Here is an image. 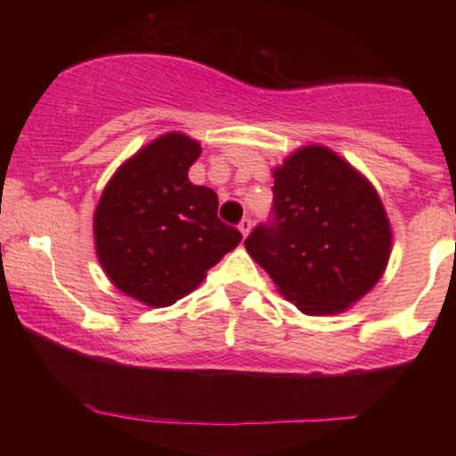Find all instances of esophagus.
<instances>
[{
    "label": "esophagus",
    "instance_id": "obj_1",
    "mask_svg": "<svg viewBox=\"0 0 456 456\" xmlns=\"http://www.w3.org/2000/svg\"><path fill=\"white\" fill-rule=\"evenodd\" d=\"M251 228H253L251 220H248V217H242V222L239 224V230L242 232V236H248V232H251Z\"/></svg>",
    "mask_w": 456,
    "mask_h": 456
}]
</instances>
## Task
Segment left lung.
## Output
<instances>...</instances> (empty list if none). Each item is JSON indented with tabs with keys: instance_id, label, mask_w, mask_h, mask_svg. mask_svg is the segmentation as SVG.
<instances>
[{
	"instance_id": "8db88e82",
	"label": "left lung",
	"mask_w": 456,
	"mask_h": 456,
	"mask_svg": "<svg viewBox=\"0 0 456 456\" xmlns=\"http://www.w3.org/2000/svg\"><path fill=\"white\" fill-rule=\"evenodd\" d=\"M273 222L245 240L278 292L305 315H336L384 276L392 226L376 186L326 145H305L272 170Z\"/></svg>"
}]
</instances>
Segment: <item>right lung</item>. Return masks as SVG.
Returning <instances> with one entry per match:
<instances>
[{
    "label": "right lung",
    "instance_id": "1",
    "mask_svg": "<svg viewBox=\"0 0 456 456\" xmlns=\"http://www.w3.org/2000/svg\"><path fill=\"white\" fill-rule=\"evenodd\" d=\"M201 142L166 133L124 161L93 214L95 253L118 290L170 307L197 289L242 234L217 217V195L189 180Z\"/></svg>",
    "mask_w": 456,
    "mask_h": 456
}]
</instances>
